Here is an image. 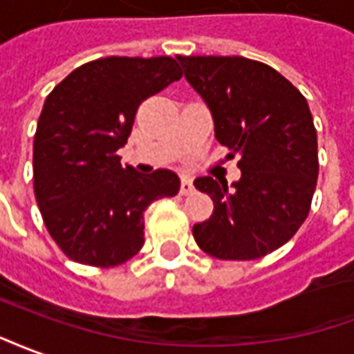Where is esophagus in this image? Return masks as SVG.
Returning a JSON list of instances; mask_svg holds the SVG:
<instances>
[{
	"label": "esophagus",
	"instance_id": "esophagus-1",
	"mask_svg": "<svg viewBox=\"0 0 354 354\" xmlns=\"http://www.w3.org/2000/svg\"><path fill=\"white\" fill-rule=\"evenodd\" d=\"M194 192V183H192V177H188L185 175L183 179H180V194L183 196H188Z\"/></svg>",
	"mask_w": 354,
	"mask_h": 354
}]
</instances>
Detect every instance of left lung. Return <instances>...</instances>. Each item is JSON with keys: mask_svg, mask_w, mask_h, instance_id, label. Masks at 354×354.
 <instances>
[{"mask_svg": "<svg viewBox=\"0 0 354 354\" xmlns=\"http://www.w3.org/2000/svg\"><path fill=\"white\" fill-rule=\"evenodd\" d=\"M202 95L215 138L239 156L241 177H198L213 215L194 224L198 247L221 260H254L285 245L308 218L319 156L313 117L300 90L243 56H177Z\"/></svg>", "mask_w": 354, "mask_h": 354, "instance_id": "obj_1", "label": "left lung"}]
</instances>
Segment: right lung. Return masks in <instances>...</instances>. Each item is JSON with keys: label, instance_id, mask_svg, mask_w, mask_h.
I'll use <instances>...</instances> for the list:
<instances>
[{"label": "right lung", "instance_id": "add662e5", "mask_svg": "<svg viewBox=\"0 0 354 354\" xmlns=\"http://www.w3.org/2000/svg\"><path fill=\"white\" fill-rule=\"evenodd\" d=\"M169 56L88 62L46 95L33 139V190L48 234L84 266L124 264L145 243L143 213L179 192L171 169L139 174L117 151L138 107L180 79Z\"/></svg>", "mask_w": 354, "mask_h": 354}]
</instances>
